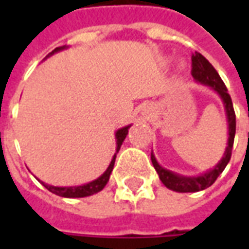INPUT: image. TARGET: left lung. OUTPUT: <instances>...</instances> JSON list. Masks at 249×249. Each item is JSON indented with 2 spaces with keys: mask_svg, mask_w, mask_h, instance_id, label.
Returning <instances> with one entry per match:
<instances>
[{
  "mask_svg": "<svg viewBox=\"0 0 249 249\" xmlns=\"http://www.w3.org/2000/svg\"><path fill=\"white\" fill-rule=\"evenodd\" d=\"M191 73H192L193 78L196 81L213 88L214 90L220 94V97L223 98L225 110H227V119H228V128H230L228 135H230V137H228V146L225 149L224 157L221 159V161L212 171L204 173L203 176H197V178H184V176H178L171 171L164 169L157 164L153 153H151L152 164L159 173V178L162 181V184L169 189L176 191V192H198V191H203L205 188L211 187L216 181V178H219L220 173L224 171L227 164L230 162L236 133V114L228 89L221 80V77L219 76V73L212 66V64L198 52L192 53V71H191Z\"/></svg>",
  "mask_w": 249,
  "mask_h": 249,
  "instance_id": "obj_1",
  "label": "left lung"
}]
</instances>
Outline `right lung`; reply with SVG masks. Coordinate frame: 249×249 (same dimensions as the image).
Returning a JSON list of instances; mask_svg holds the SVG:
<instances>
[{"instance_id": "add662e5", "label": "right lung", "mask_w": 249, "mask_h": 249, "mask_svg": "<svg viewBox=\"0 0 249 249\" xmlns=\"http://www.w3.org/2000/svg\"><path fill=\"white\" fill-rule=\"evenodd\" d=\"M60 49H61V48H56L52 53L60 51ZM128 129H129V126H125V128H121V129L117 130V133H116V139H117V152H119L120 146H121L123 141L125 140V137L128 135ZM114 161H116V155H114L113 159H112V161L109 164L108 169H107L97 180H93L90 183L84 184V185H80V187H52V185H48V184H44V187H45L48 191H51L52 193L58 195V196H61V197H87V196H90V195H94V193L100 192V191L107 185V183L109 181V176H110V173L113 171Z\"/></svg>"}]
</instances>
